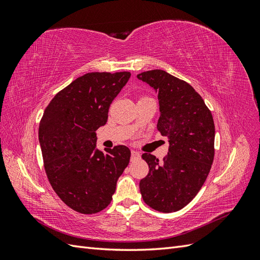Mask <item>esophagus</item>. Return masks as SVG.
<instances>
[{
    "instance_id": "1",
    "label": "esophagus",
    "mask_w": 260,
    "mask_h": 260,
    "mask_svg": "<svg viewBox=\"0 0 260 260\" xmlns=\"http://www.w3.org/2000/svg\"><path fill=\"white\" fill-rule=\"evenodd\" d=\"M140 158V154L136 151H132L131 152V160H137Z\"/></svg>"
}]
</instances>
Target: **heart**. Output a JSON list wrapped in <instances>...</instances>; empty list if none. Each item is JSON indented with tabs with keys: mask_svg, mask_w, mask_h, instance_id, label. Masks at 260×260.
Returning <instances> with one entry per match:
<instances>
[{
	"mask_svg": "<svg viewBox=\"0 0 260 260\" xmlns=\"http://www.w3.org/2000/svg\"><path fill=\"white\" fill-rule=\"evenodd\" d=\"M143 99H144V98H143Z\"/></svg>",
	"mask_w": 260,
	"mask_h": 260,
	"instance_id": "heart-1",
	"label": "heart"
}]
</instances>
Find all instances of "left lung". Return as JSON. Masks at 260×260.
Instances as JSON below:
<instances>
[{"instance_id": "left-lung-1", "label": "left lung", "mask_w": 260, "mask_h": 260, "mask_svg": "<svg viewBox=\"0 0 260 260\" xmlns=\"http://www.w3.org/2000/svg\"><path fill=\"white\" fill-rule=\"evenodd\" d=\"M137 77L158 93L157 130L169 140V152L162 161L149 153L142 155L149 170L140 181V192L151 208L174 212L186 206L207 179L215 156L214 119L187 82L160 69Z\"/></svg>"}]
</instances>
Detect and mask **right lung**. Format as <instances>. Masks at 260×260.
<instances>
[{
  "instance_id": "obj_1",
  "label": "right lung",
  "mask_w": 260,
  "mask_h": 260,
  "mask_svg": "<svg viewBox=\"0 0 260 260\" xmlns=\"http://www.w3.org/2000/svg\"><path fill=\"white\" fill-rule=\"evenodd\" d=\"M131 74L89 73L60 90L39 124L43 165L53 190L68 207L91 215L113 200L117 180L127 168L124 145L101 152L96 130L104 125L113 100Z\"/></svg>"
}]
</instances>
